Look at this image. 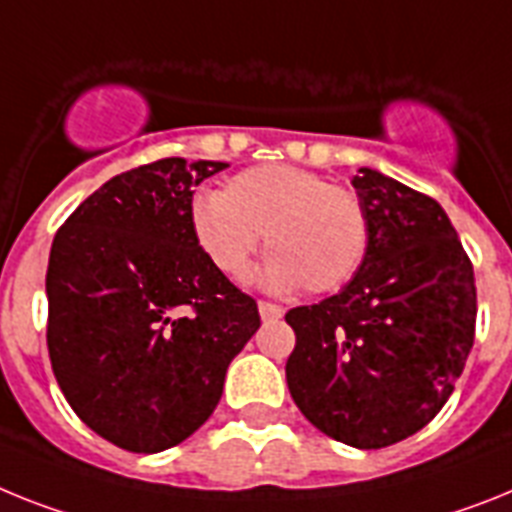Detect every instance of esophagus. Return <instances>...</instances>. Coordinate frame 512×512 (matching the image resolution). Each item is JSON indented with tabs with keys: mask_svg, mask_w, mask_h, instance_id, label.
<instances>
[{
	"mask_svg": "<svg viewBox=\"0 0 512 512\" xmlns=\"http://www.w3.org/2000/svg\"><path fill=\"white\" fill-rule=\"evenodd\" d=\"M257 309H260V317H263V320H278V317H283L281 304L257 302Z\"/></svg>",
	"mask_w": 512,
	"mask_h": 512,
	"instance_id": "1",
	"label": "esophagus"
}]
</instances>
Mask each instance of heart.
I'll list each match as a JSON object with an SVG mask.
<instances>
[{"mask_svg": "<svg viewBox=\"0 0 512 512\" xmlns=\"http://www.w3.org/2000/svg\"><path fill=\"white\" fill-rule=\"evenodd\" d=\"M192 234L221 276L239 281L260 247V278L276 291L333 294L359 273L369 249L367 205L354 190L286 163L236 174L226 190L192 203Z\"/></svg>", "mask_w": 512, "mask_h": 512, "instance_id": "b5f03b06", "label": "heart"}]
</instances>
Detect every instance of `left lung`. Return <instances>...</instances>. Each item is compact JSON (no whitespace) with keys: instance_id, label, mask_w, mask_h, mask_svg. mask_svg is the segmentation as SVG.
I'll return each mask as SVG.
<instances>
[{"instance_id":"obj_1","label":"left lung","mask_w":512,"mask_h":512,"mask_svg":"<svg viewBox=\"0 0 512 512\" xmlns=\"http://www.w3.org/2000/svg\"><path fill=\"white\" fill-rule=\"evenodd\" d=\"M369 249L336 296L294 307L286 362L291 398L320 432L377 450L429 424L474 346L476 283L437 200L359 169Z\"/></svg>"}]
</instances>
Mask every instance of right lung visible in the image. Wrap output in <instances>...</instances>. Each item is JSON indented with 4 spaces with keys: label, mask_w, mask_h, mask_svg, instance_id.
Instances as JSON below:
<instances>
[{
    "label": "right lung",
    "mask_w": 512,
    "mask_h": 512,
    "mask_svg": "<svg viewBox=\"0 0 512 512\" xmlns=\"http://www.w3.org/2000/svg\"><path fill=\"white\" fill-rule=\"evenodd\" d=\"M221 161L161 158L114 176L54 236L46 343L80 419L130 453L174 448L221 401L257 302L192 234V195Z\"/></svg>",
    "instance_id": "obj_1"
}]
</instances>
